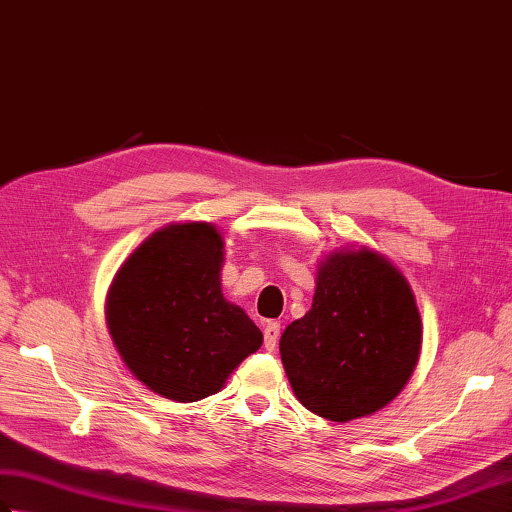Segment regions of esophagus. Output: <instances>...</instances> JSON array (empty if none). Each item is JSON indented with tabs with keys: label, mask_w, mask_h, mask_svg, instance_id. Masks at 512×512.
<instances>
[{
	"label": "esophagus",
	"mask_w": 512,
	"mask_h": 512,
	"mask_svg": "<svg viewBox=\"0 0 512 512\" xmlns=\"http://www.w3.org/2000/svg\"><path fill=\"white\" fill-rule=\"evenodd\" d=\"M265 348L267 351H274L276 344H279V337H281V324H276V321H270V324L265 326Z\"/></svg>",
	"instance_id": "34e87169"
}]
</instances>
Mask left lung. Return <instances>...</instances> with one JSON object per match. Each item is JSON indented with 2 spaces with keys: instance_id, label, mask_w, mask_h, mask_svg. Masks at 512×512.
<instances>
[{
  "instance_id": "obj_1",
  "label": "left lung",
  "mask_w": 512,
  "mask_h": 512,
  "mask_svg": "<svg viewBox=\"0 0 512 512\" xmlns=\"http://www.w3.org/2000/svg\"><path fill=\"white\" fill-rule=\"evenodd\" d=\"M414 292L387 258L339 251L317 272L312 308L281 335L283 369L312 414L346 423L398 396L420 355Z\"/></svg>"
}]
</instances>
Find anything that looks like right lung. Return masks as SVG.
I'll return each instance as SVG.
<instances>
[{"label": "right lung", "instance_id": "obj_1", "mask_svg": "<svg viewBox=\"0 0 512 512\" xmlns=\"http://www.w3.org/2000/svg\"><path fill=\"white\" fill-rule=\"evenodd\" d=\"M222 238L209 222L170 224L123 263L107 292V328L125 366L177 402L220 391L263 333L220 290Z\"/></svg>", "mask_w": 512, "mask_h": 512}]
</instances>
